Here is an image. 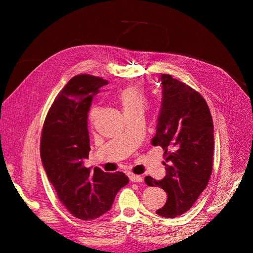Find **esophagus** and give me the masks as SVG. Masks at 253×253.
Wrapping results in <instances>:
<instances>
[{"instance_id": "34e87169", "label": "esophagus", "mask_w": 253, "mask_h": 253, "mask_svg": "<svg viewBox=\"0 0 253 253\" xmlns=\"http://www.w3.org/2000/svg\"><path fill=\"white\" fill-rule=\"evenodd\" d=\"M129 180L131 182H142L143 181V177L139 176V175H135V174H130L129 175Z\"/></svg>"}]
</instances>
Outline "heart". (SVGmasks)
<instances>
[{
  "mask_svg": "<svg viewBox=\"0 0 253 253\" xmlns=\"http://www.w3.org/2000/svg\"><path fill=\"white\" fill-rule=\"evenodd\" d=\"M117 101L123 109L124 113L133 110H142L146 105L147 95L141 85L130 84L120 90L117 93ZM95 109H91L89 112V120L92 122L95 117Z\"/></svg>",
  "mask_w": 253,
  "mask_h": 253,
  "instance_id": "1",
  "label": "heart"
}]
</instances>
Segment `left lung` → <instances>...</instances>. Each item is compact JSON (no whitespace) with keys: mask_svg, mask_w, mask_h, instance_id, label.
I'll use <instances>...</instances> for the list:
<instances>
[{"mask_svg":"<svg viewBox=\"0 0 253 253\" xmlns=\"http://www.w3.org/2000/svg\"><path fill=\"white\" fill-rule=\"evenodd\" d=\"M162 103L152 146L164 150L166 175L162 180L144 178L150 187L168 193L160 216L173 218L187 212L206 189L213 169L214 127L203 96L189 85L161 75Z\"/></svg>","mask_w":253,"mask_h":253,"instance_id":"obj_1","label":"left lung"}]
</instances>
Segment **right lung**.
I'll use <instances>...</instances> for the list:
<instances>
[{"label":"right lung","mask_w":253,"mask_h":253,"mask_svg":"<svg viewBox=\"0 0 253 253\" xmlns=\"http://www.w3.org/2000/svg\"><path fill=\"white\" fill-rule=\"evenodd\" d=\"M103 78L83 74L73 77L55 98L42 128L40 155L47 178L60 201L75 217L90 221L111 209L116 193L128 184L122 173L84 168L90 139L88 112Z\"/></svg>","instance_id":"add662e5"}]
</instances>
